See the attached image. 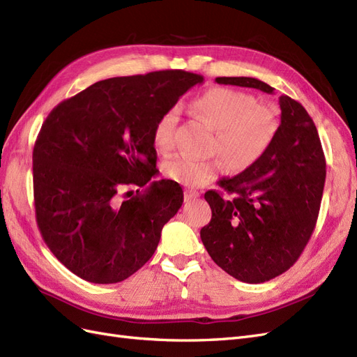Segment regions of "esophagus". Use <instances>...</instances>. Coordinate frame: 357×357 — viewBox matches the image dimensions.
Here are the masks:
<instances>
[{"label": "esophagus", "mask_w": 357, "mask_h": 357, "mask_svg": "<svg viewBox=\"0 0 357 357\" xmlns=\"http://www.w3.org/2000/svg\"><path fill=\"white\" fill-rule=\"evenodd\" d=\"M199 197V192L195 189H185V201H192Z\"/></svg>", "instance_id": "obj_1"}]
</instances>
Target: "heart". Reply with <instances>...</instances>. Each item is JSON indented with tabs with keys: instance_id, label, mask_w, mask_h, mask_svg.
I'll use <instances>...</instances> for the list:
<instances>
[{
	"instance_id": "b5f03b06",
	"label": "heart",
	"mask_w": 357,
	"mask_h": 357,
	"mask_svg": "<svg viewBox=\"0 0 357 357\" xmlns=\"http://www.w3.org/2000/svg\"><path fill=\"white\" fill-rule=\"evenodd\" d=\"M193 110L215 129L214 150L235 171H243L261 159L278 131V119L271 107L257 104L255 96L229 88L205 91L193 101ZM177 122V107L159 117L153 131L158 149L167 150L174 144ZM220 168L219 159H201L188 153L171 155L162 162V171L168 178L192 188L207 185Z\"/></svg>"
}]
</instances>
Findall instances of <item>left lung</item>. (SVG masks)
<instances>
[{
  "label": "left lung",
  "mask_w": 357,
  "mask_h": 357,
  "mask_svg": "<svg viewBox=\"0 0 357 357\" xmlns=\"http://www.w3.org/2000/svg\"><path fill=\"white\" fill-rule=\"evenodd\" d=\"M219 84L274 88L253 77H218ZM280 126L262 158L219 186L234 199L208 190L211 220L202 244L223 271L244 283L268 282L294 265L314 231L326 178L317 128L287 95L278 98Z\"/></svg>",
  "instance_id": "1"
}]
</instances>
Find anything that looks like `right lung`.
I'll list each match as a JSON object with an SVG mask.
<instances>
[{"instance_id":"obj_1","label":"right lung","mask_w":357,"mask_h":357,"mask_svg":"<svg viewBox=\"0 0 357 357\" xmlns=\"http://www.w3.org/2000/svg\"><path fill=\"white\" fill-rule=\"evenodd\" d=\"M202 75L181 70L96 82L50 112L32 152L36 218L61 264L86 282H123L153 256L183 204L156 172L159 117ZM123 185L145 192L121 202Z\"/></svg>"}]
</instances>
